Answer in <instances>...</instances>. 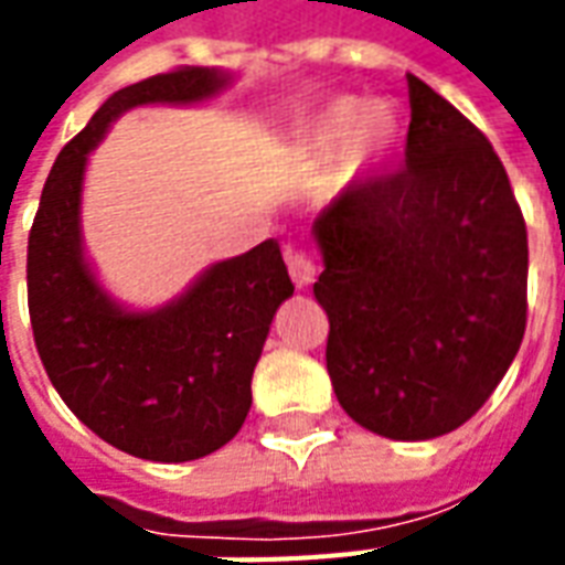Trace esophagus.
<instances>
[{"label":"esophagus","instance_id":"obj_1","mask_svg":"<svg viewBox=\"0 0 565 565\" xmlns=\"http://www.w3.org/2000/svg\"><path fill=\"white\" fill-rule=\"evenodd\" d=\"M287 269H290V278H294V284L299 290L311 287L315 278H318V263L308 257V254H290V257H287Z\"/></svg>","mask_w":565,"mask_h":565}]
</instances>
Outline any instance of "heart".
<instances>
[{
	"mask_svg": "<svg viewBox=\"0 0 565 565\" xmlns=\"http://www.w3.org/2000/svg\"><path fill=\"white\" fill-rule=\"evenodd\" d=\"M396 141L399 124L387 105L342 96L290 136L284 157L294 166H327L342 157L344 178H363L391 157Z\"/></svg>",
	"mask_w": 565,
	"mask_h": 565,
	"instance_id": "b5f03b06",
	"label": "heart"
}]
</instances>
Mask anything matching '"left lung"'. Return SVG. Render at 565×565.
<instances>
[{
	"label": "left lung",
	"mask_w": 565,
	"mask_h": 565,
	"mask_svg": "<svg viewBox=\"0 0 565 565\" xmlns=\"http://www.w3.org/2000/svg\"><path fill=\"white\" fill-rule=\"evenodd\" d=\"M405 169L351 184L311 235L327 372L369 433L426 441L497 391L526 330V223L484 132L408 75Z\"/></svg>",
	"instance_id": "left-lung-1"
}]
</instances>
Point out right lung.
<instances>
[{"label":"right lung","mask_w":565,"mask_h":565,"mask_svg":"<svg viewBox=\"0 0 565 565\" xmlns=\"http://www.w3.org/2000/svg\"><path fill=\"white\" fill-rule=\"evenodd\" d=\"M230 84L223 68L193 66L108 96L60 150L32 223L26 287L44 372L81 424L141 460H199L242 429L254 366L294 284L269 238L211 263L166 306H124L84 250L87 160L132 108L209 103Z\"/></svg>","instance_id":"right-lung-1"}]
</instances>
